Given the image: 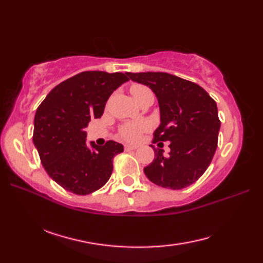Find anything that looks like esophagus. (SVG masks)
<instances>
[{
	"mask_svg": "<svg viewBox=\"0 0 263 263\" xmlns=\"http://www.w3.org/2000/svg\"><path fill=\"white\" fill-rule=\"evenodd\" d=\"M136 149H137V147L130 146V144H125V146H124L125 152H131V150H136Z\"/></svg>",
	"mask_w": 263,
	"mask_h": 263,
	"instance_id": "esophagus-1",
	"label": "esophagus"
}]
</instances>
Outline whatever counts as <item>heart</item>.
<instances>
[{"mask_svg":"<svg viewBox=\"0 0 263 263\" xmlns=\"http://www.w3.org/2000/svg\"><path fill=\"white\" fill-rule=\"evenodd\" d=\"M131 93L137 103L140 102V99L147 95H153L152 90L149 88L142 85H135L131 88ZM147 128V125L142 122L139 123H127L121 127V136L126 139L128 141H136L140 137L141 132Z\"/></svg>","mask_w":263,"mask_h":263,"instance_id":"heart-1","label":"heart"}]
</instances>
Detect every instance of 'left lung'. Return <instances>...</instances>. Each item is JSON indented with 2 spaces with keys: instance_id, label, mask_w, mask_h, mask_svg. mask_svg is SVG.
I'll return each mask as SVG.
<instances>
[{
  "instance_id": "8db88e82",
  "label": "left lung",
  "mask_w": 263,
  "mask_h": 263,
  "mask_svg": "<svg viewBox=\"0 0 263 263\" xmlns=\"http://www.w3.org/2000/svg\"><path fill=\"white\" fill-rule=\"evenodd\" d=\"M126 74L157 97L160 124L154 132V142L170 141L167 156L152 144L155 158L143 168L144 174L161 187L191 185L208 168L216 152L220 128L216 102L197 83L170 73Z\"/></svg>"
}]
</instances>
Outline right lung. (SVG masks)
<instances>
[{"mask_svg": "<svg viewBox=\"0 0 263 263\" xmlns=\"http://www.w3.org/2000/svg\"><path fill=\"white\" fill-rule=\"evenodd\" d=\"M128 81L121 72L86 71L53 88L36 110L32 141L53 181L74 194L97 191L109 180L123 146L87 142L85 128L99 119L115 89Z\"/></svg>", "mask_w": 263, "mask_h": 263, "instance_id": "add662e5", "label": "right lung"}]
</instances>
